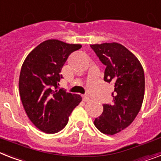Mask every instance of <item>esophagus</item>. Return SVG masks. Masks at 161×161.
Instances as JSON below:
<instances>
[{"label": "esophagus", "instance_id": "1", "mask_svg": "<svg viewBox=\"0 0 161 161\" xmlns=\"http://www.w3.org/2000/svg\"><path fill=\"white\" fill-rule=\"evenodd\" d=\"M83 100L84 102H88L90 100L89 99V97H87V96H83Z\"/></svg>", "mask_w": 161, "mask_h": 161}]
</instances>
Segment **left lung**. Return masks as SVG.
I'll return each instance as SVG.
<instances>
[{"mask_svg": "<svg viewBox=\"0 0 161 161\" xmlns=\"http://www.w3.org/2000/svg\"><path fill=\"white\" fill-rule=\"evenodd\" d=\"M106 66L104 81L114 83L113 103L103 104V112L94 125L102 133L115 135L129 126L142 108L145 74L139 59L118 43L90 44Z\"/></svg>", "mask_w": 161, "mask_h": 161, "instance_id": "obj_1", "label": "left lung"}]
</instances>
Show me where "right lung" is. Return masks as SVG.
<instances>
[{
  "label": "right lung",
  "mask_w": 161,
  "mask_h": 161,
  "mask_svg": "<svg viewBox=\"0 0 161 161\" xmlns=\"http://www.w3.org/2000/svg\"><path fill=\"white\" fill-rule=\"evenodd\" d=\"M81 47L58 40H45L29 53L22 64L20 99L29 119L43 132L53 134L64 129L82 101L78 94L58 88L63 78L60 72L68 57Z\"/></svg>",
  "instance_id": "right-lung-1"
}]
</instances>
